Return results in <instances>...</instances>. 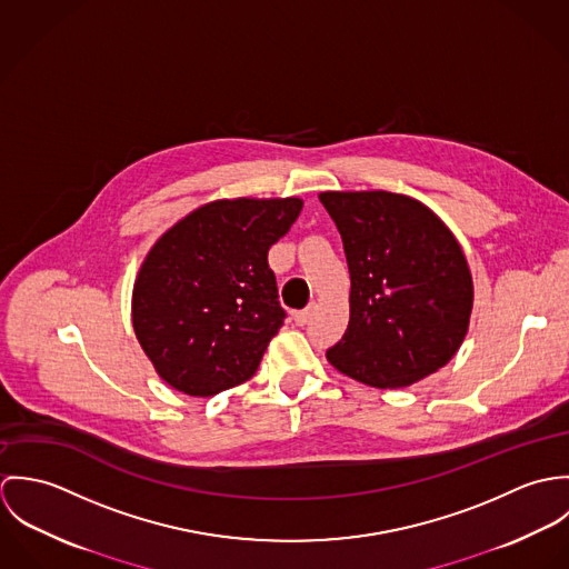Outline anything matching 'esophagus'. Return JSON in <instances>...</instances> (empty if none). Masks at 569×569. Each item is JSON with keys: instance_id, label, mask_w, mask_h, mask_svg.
Instances as JSON below:
<instances>
[{"instance_id": "1", "label": "esophagus", "mask_w": 569, "mask_h": 569, "mask_svg": "<svg viewBox=\"0 0 569 569\" xmlns=\"http://www.w3.org/2000/svg\"><path fill=\"white\" fill-rule=\"evenodd\" d=\"M311 320V307L309 309H302V311H296L293 313V322L298 326H305Z\"/></svg>"}]
</instances>
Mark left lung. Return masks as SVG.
<instances>
[{
	"mask_svg": "<svg viewBox=\"0 0 569 569\" xmlns=\"http://www.w3.org/2000/svg\"><path fill=\"white\" fill-rule=\"evenodd\" d=\"M350 271V320L326 359L381 390L411 386L462 346L473 278L465 251L425 203L397 192H320Z\"/></svg>",
	"mask_w": 569,
	"mask_h": 569,
	"instance_id": "left-lung-1",
	"label": "left lung"
}]
</instances>
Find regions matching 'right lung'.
I'll return each mask as SVG.
<instances>
[{"label":"right lung","instance_id":"1","mask_svg":"<svg viewBox=\"0 0 569 569\" xmlns=\"http://www.w3.org/2000/svg\"><path fill=\"white\" fill-rule=\"evenodd\" d=\"M302 199H219L147 253L131 300L136 337L156 372L188 397H214L253 377L284 322L267 251Z\"/></svg>","mask_w":569,"mask_h":569}]
</instances>
